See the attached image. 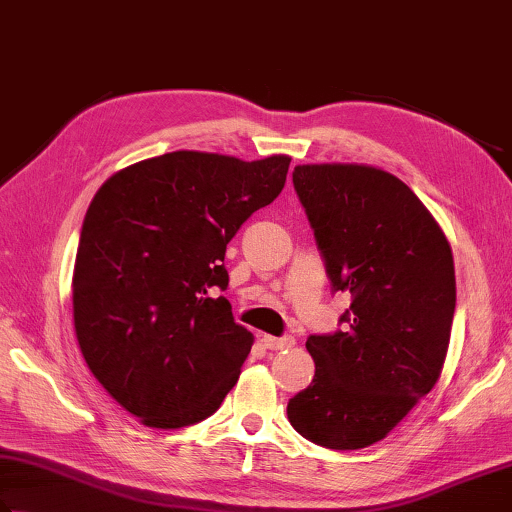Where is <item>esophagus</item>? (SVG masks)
Segmentation results:
<instances>
[{"instance_id": "obj_1", "label": "esophagus", "mask_w": 512, "mask_h": 512, "mask_svg": "<svg viewBox=\"0 0 512 512\" xmlns=\"http://www.w3.org/2000/svg\"><path fill=\"white\" fill-rule=\"evenodd\" d=\"M263 344H265V348H270V351H285V348H292L294 344H297V339H294L292 335H283V337L265 335Z\"/></svg>"}]
</instances>
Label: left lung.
<instances>
[{
    "mask_svg": "<svg viewBox=\"0 0 512 512\" xmlns=\"http://www.w3.org/2000/svg\"><path fill=\"white\" fill-rule=\"evenodd\" d=\"M333 292L351 294L339 324L310 335V387L288 418L310 443L362 450L382 441L434 389L450 344L456 281L450 242L411 188L357 164L297 166Z\"/></svg>",
    "mask_w": 512,
    "mask_h": 512,
    "instance_id": "8db88e82",
    "label": "left lung"
}]
</instances>
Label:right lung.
<instances>
[{
    "mask_svg": "<svg viewBox=\"0 0 512 512\" xmlns=\"http://www.w3.org/2000/svg\"><path fill=\"white\" fill-rule=\"evenodd\" d=\"M290 157L177 150L98 188L74 265L78 346L103 389L143 425L179 429L218 411L254 337L236 324L224 251L285 186Z\"/></svg>",
    "mask_w": 512,
    "mask_h": 512,
    "instance_id": "right-lung-1",
    "label": "right lung"
}]
</instances>
